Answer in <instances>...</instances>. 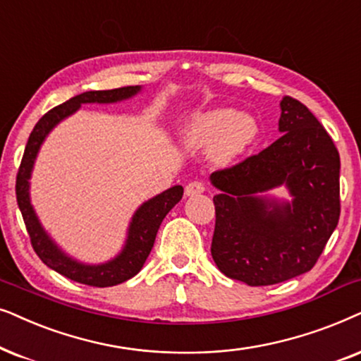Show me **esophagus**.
<instances>
[{
  "instance_id": "1",
  "label": "esophagus",
  "mask_w": 361,
  "mask_h": 361,
  "mask_svg": "<svg viewBox=\"0 0 361 361\" xmlns=\"http://www.w3.org/2000/svg\"><path fill=\"white\" fill-rule=\"evenodd\" d=\"M206 190V186L201 183V181H191V183L186 185L185 188V195L186 196H196V195H201L203 191Z\"/></svg>"
}]
</instances>
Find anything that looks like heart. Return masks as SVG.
Wrapping results in <instances>:
<instances>
[{"label":"heart","mask_w":361,"mask_h":361,"mask_svg":"<svg viewBox=\"0 0 361 361\" xmlns=\"http://www.w3.org/2000/svg\"><path fill=\"white\" fill-rule=\"evenodd\" d=\"M257 135L259 123L252 115L219 107L191 118L181 132V140L190 150L209 148L216 163L229 165L249 150Z\"/></svg>","instance_id":"1"}]
</instances>
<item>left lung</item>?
<instances>
[{
	"mask_svg": "<svg viewBox=\"0 0 361 361\" xmlns=\"http://www.w3.org/2000/svg\"><path fill=\"white\" fill-rule=\"evenodd\" d=\"M271 147L214 171L216 226L211 256L224 276L272 286L309 272L340 218V155L315 115L299 100H281ZM286 188L289 202L269 197Z\"/></svg>",
	"mask_w": 361,
	"mask_h": 361,
	"instance_id": "left-lung-1",
	"label": "left lung"
}]
</instances>
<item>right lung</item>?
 Instances as JSON below:
<instances>
[{
    "label": "right lung",
    "mask_w": 361,
    "mask_h": 361,
    "mask_svg": "<svg viewBox=\"0 0 361 361\" xmlns=\"http://www.w3.org/2000/svg\"><path fill=\"white\" fill-rule=\"evenodd\" d=\"M140 90V85H128V87L112 90H89V92L75 95V97L57 105L46 115H42L36 127L32 128L31 135L27 138L26 148H24L21 166H19L16 178V200L24 224H26L27 233H30L32 247H35L36 254L47 267L62 274L71 281L79 282V284L112 287L137 276L152 251L161 221L165 219L170 209L183 196V186L176 185L173 188H168L163 193L153 196V198L138 206V209L132 216L130 224H128L127 239H125L122 251L107 262L87 264L77 261V259L62 251L54 239L47 234V231L42 228L41 221L37 218L35 208H32L30 196L32 168H35L41 145L44 143L46 137L52 132V128L59 125L64 118L75 114L80 109V105L122 102V100L132 99Z\"/></svg>",
    "instance_id": "right-lung-1"
}]
</instances>
